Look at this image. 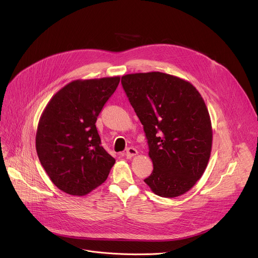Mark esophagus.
Here are the masks:
<instances>
[{"mask_svg":"<svg viewBox=\"0 0 258 258\" xmlns=\"http://www.w3.org/2000/svg\"><path fill=\"white\" fill-rule=\"evenodd\" d=\"M136 155H138V151L136 150V148L134 147H128L126 150V153H125V156L127 159H131L133 157H135Z\"/></svg>","mask_w":258,"mask_h":258,"instance_id":"obj_1","label":"esophagus"}]
</instances>
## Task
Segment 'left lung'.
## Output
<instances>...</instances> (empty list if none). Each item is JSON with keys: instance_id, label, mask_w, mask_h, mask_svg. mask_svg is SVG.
Returning <instances> with one entry per match:
<instances>
[{"instance_id": "1", "label": "left lung", "mask_w": 258, "mask_h": 258, "mask_svg": "<svg viewBox=\"0 0 258 258\" xmlns=\"http://www.w3.org/2000/svg\"><path fill=\"white\" fill-rule=\"evenodd\" d=\"M143 125L154 170L144 182L163 198H177L195 186L211 154L212 126L199 91L189 81L162 72L121 77Z\"/></svg>"}]
</instances>
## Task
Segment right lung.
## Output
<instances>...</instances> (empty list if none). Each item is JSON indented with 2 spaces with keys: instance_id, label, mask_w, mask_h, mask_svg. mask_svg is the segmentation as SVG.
I'll return each instance as SVG.
<instances>
[{
  "instance_id": "add662e5",
  "label": "right lung",
  "mask_w": 258,
  "mask_h": 258,
  "mask_svg": "<svg viewBox=\"0 0 258 258\" xmlns=\"http://www.w3.org/2000/svg\"><path fill=\"white\" fill-rule=\"evenodd\" d=\"M119 81V76L73 80L40 115L35 137L38 159L53 184L68 195H88L107 179L115 164L101 146L95 123Z\"/></svg>"
}]
</instances>
